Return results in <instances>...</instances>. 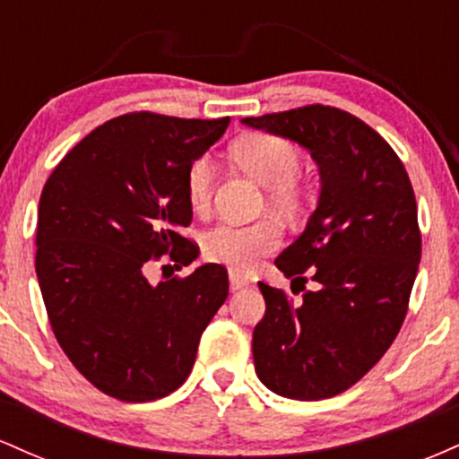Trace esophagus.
Wrapping results in <instances>:
<instances>
[{
  "instance_id": "34e87169",
  "label": "esophagus",
  "mask_w": 459,
  "mask_h": 459,
  "mask_svg": "<svg viewBox=\"0 0 459 459\" xmlns=\"http://www.w3.org/2000/svg\"><path fill=\"white\" fill-rule=\"evenodd\" d=\"M229 281H230V289H233V291H239V289H244V287H247V284H252L250 276H246V273L235 272V270L229 272Z\"/></svg>"
}]
</instances>
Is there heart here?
Instances as JSON below:
<instances>
[{"mask_svg": "<svg viewBox=\"0 0 459 459\" xmlns=\"http://www.w3.org/2000/svg\"><path fill=\"white\" fill-rule=\"evenodd\" d=\"M233 160L247 177L267 189V207L282 218H298L307 207L308 186L299 177L302 155L293 142L276 134H244L229 149ZM215 186L213 163L198 157L189 163L186 194L192 212L204 213L212 204ZM282 233L276 222L261 220L255 224L220 222L204 230L203 255L209 261L235 272H250L263 256L278 250Z\"/></svg>", "mask_w": 459, "mask_h": 459, "instance_id": "1", "label": "heart"}]
</instances>
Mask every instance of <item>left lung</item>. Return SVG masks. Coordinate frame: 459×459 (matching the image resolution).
<instances>
[{
  "mask_svg": "<svg viewBox=\"0 0 459 459\" xmlns=\"http://www.w3.org/2000/svg\"><path fill=\"white\" fill-rule=\"evenodd\" d=\"M298 142L319 166L321 192L304 233L278 256L293 282H315L293 304L259 282L265 317L252 334L259 380L317 402L347 391L386 354L408 313L420 230L402 160L377 131L330 105L244 118Z\"/></svg>",
  "mask_w": 459,
  "mask_h": 459,
  "instance_id": "8db88e82",
  "label": "left lung"
}]
</instances>
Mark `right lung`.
Returning a JSON list of instances; mask_svg holds the SVG:
<instances>
[{
    "instance_id": "add662e5",
    "label": "right lung",
    "mask_w": 459,
    "mask_h": 459,
    "mask_svg": "<svg viewBox=\"0 0 459 459\" xmlns=\"http://www.w3.org/2000/svg\"><path fill=\"white\" fill-rule=\"evenodd\" d=\"M229 123L118 116L68 151L40 194L36 276L49 324L77 371L120 402L177 391L229 296L215 263L160 284L146 278L161 256L175 267L198 256L181 235L192 222L186 175Z\"/></svg>"
}]
</instances>
